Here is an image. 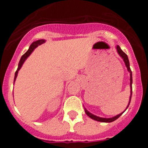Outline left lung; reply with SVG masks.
<instances>
[{
    "label": "left lung",
    "mask_w": 148,
    "mask_h": 148,
    "mask_svg": "<svg viewBox=\"0 0 148 148\" xmlns=\"http://www.w3.org/2000/svg\"><path fill=\"white\" fill-rule=\"evenodd\" d=\"M116 49H117V52H118V53L119 54V56H121V58H122V59L124 60V61H125V65H126L127 68V70L128 72H130V99H129V103H128V105L127 107V108L129 107V104H130V100H131V97H132V83H133V79H132V72H131V70H130V63H129V60H128V57L127 56L126 54H125L124 52H123L122 50L121 49V48H120V47L119 45L116 46ZM126 108V109H127ZM84 110H85V113L87 115V116L90 117V118H91L92 119H94L95 120V121H101V122H112V121H115V120H116L118 118H119L120 116H121V114H122L123 113H120V114L117 115V116H114V117H112V118H101V117H99V116H95V115L92 114L91 113H90L88 110H87L86 108H84Z\"/></svg>",
    "instance_id": "left-lung-1"
}]
</instances>
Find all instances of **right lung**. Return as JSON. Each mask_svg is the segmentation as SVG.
<instances>
[{"mask_svg":"<svg viewBox=\"0 0 148 148\" xmlns=\"http://www.w3.org/2000/svg\"><path fill=\"white\" fill-rule=\"evenodd\" d=\"M45 42V40H43V39H41V40H36V41H34L33 43H32L31 45L29 46V48L28 50L23 55V56H21V60L20 61H19V64H18V69H17L16 72H15V78H14V82H15V79H16L17 78V75H18V71H19V70H20L21 68L22 65H23V64L24 63V61H26V59H27V58H28L29 56H30V54L33 52L34 49H35V48L37 47H38L39 45H40V44H44V43Z\"/></svg>","mask_w":148,"mask_h":148,"instance_id":"1","label":"right lung"}]
</instances>
